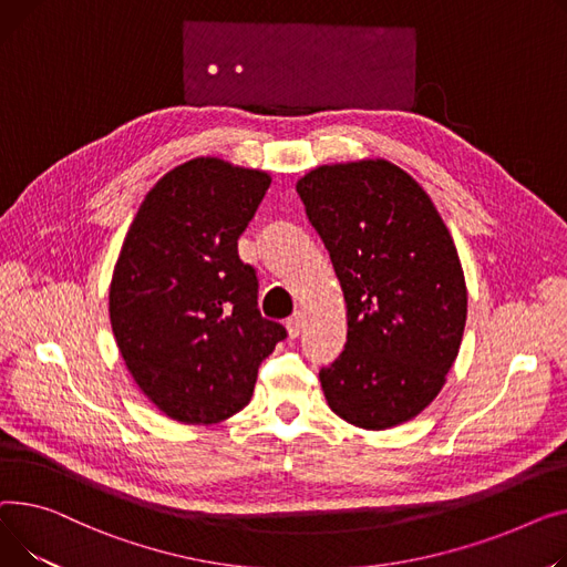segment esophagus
I'll list each match as a JSON object with an SVG mask.
<instances>
[{
	"instance_id": "1",
	"label": "esophagus",
	"mask_w": 567,
	"mask_h": 567,
	"mask_svg": "<svg viewBox=\"0 0 567 567\" xmlns=\"http://www.w3.org/2000/svg\"><path fill=\"white\" fill-rule=\"evenodd\" d=\"M286 329H288V334H290V339H297L299 334H302V329H305V313H292L288 320H286Z\"/></svg>"
}]
</instances>
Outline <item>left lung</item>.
Returning <instances> with one entry per match:
<instances>
[{
  "instance_id": "obj_1",
  "label": "left lung",
  "mask_w": 567,
  "mask_h": 567,
  "mask_svg": "<svg viewBox=\"0 0 567 567\" xmlns=\"http://www.w3.org/2000/svg\"><path fill=\"white\" fill-rule=\"evenodd\" d=\"M348 305V341L320 369L329 408L365 430L423 412L457 357L467 286L423 187L386 159L324 164L297 181Z\"/></svg>"
}]
</instances>
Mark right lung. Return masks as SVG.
<instances>
[{
  "label": "right lung",
  "instance_id": "1",
  "mask_svg": "<svg viewBox=\"0 0 567 567\" xmlns=\"http://www.w3.org/2000/svg\"><path fill=\"white\" fill-rule=\"evenodd\" d=\"M272 178L219 157L189 159L146 194L123 240L110 320L127 371L159 412L219 423L254 393L286 327L258 311L238 238Z\"/></svg>",
  "mask_w": 567,
  "mask_h": 567
}]
</instances>
